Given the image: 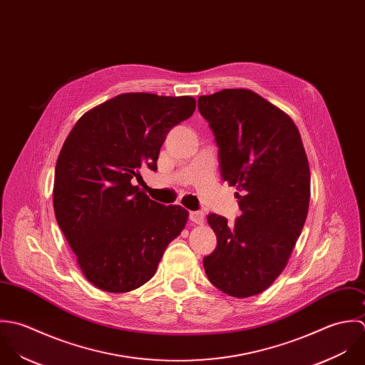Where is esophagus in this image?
<instances>
[{
	"instance_id": "1",
	"label": "esophagus",
	"mask_w": 365,
	"mask_h": 365,
	"mask_svg": "<svg viewBox=\"0 0 365 365\" xmlns=\"http://www.w3.org/2000/svg\"><path fill=\"white\" fill-rule=\"evenodd\" d=\"M189 219L192 220L196 224H203L205 222V213L197 210V212H190L189 213Z\"/></svg>"
}]
</instances>
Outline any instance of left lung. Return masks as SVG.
Instances as JSON below:
<instances>
[{
	"mask_svg": "<svg viewBox=\"0 0 365 365\" xmlns=\"http://www.w3.org/2000/svg\"><path fill=\"white\" fill-rule=\"evenodd\" d=\"M197 107L219 146L220 173L237 186L234 224L209 215L216 250L203 258L209 281L234 297L265 291L281 275L304 225L310 170L291 117L245 88L202 96Z\"/></svg>",
	"mask_w": 365,
	"mask_h": 365,
	"instance_id": "left-lung-1",
	"label": "left lung"
}]
</instances>
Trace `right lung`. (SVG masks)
<instances>
[{
  "label": "right lung",
  "mask_w": 365,
  "mask_h": 365,
  "mask_svg": "<svg viewBox=\"0 0 365 365\" xmlns=\"http://www.w3.org/2000/svg\"><path fill=\"white\" fill-rule=\"evenodd\" d=\"M196 110L189 96L120 94L76 123L55 169L53 209L77 264L96 288L124 293L156 272L187 210L150 200L134 179L156 170L168 133Z\"/></svg>",
  "instance_id": "obj_1"
}]
</instances>
